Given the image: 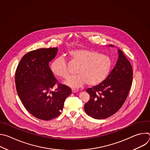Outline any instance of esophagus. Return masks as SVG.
<instances>
[{
  "label": "esophagus",
  "mask_w": 150,
  "mask_h": 150,
  "mask_svg": "<svg viewBox=\"0 0 150 150\" xmlns=\"http://www.w3.org/2000/svg\"><path fill=\"white\" fill-rule=\"evenodd\" d=\"M78 90H78V88H72V92L74 93H76V92L78 91Z\"/></svg>",
  "instance_id": "1"
}]
</instances>
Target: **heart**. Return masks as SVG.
<instances>
[{
    "mask_svg": "<svg viewBox=\"0 0 150 150\" xmlns=\"http://www.w3.org/2000/svg\"><path fill=\"white\" fill-rule=\"evenodd\" d=\"M68 56L72 62L79 65L76 69L78 75L65 82L72 88L79 87L85 83L90 87L96 86L106 79L112 68L110 58L95 50L78 49L69 52ZM50 69L59 78L65 79L69 76L67 63L63 57L56 58L51 64Z\"/></svg>",
    "mask_w": 150,
    "mask_h": 150,
    "instance_id": "obj_1",
    "label": "heart"
}]
</instances>
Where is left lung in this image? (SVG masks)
<instances>
[{
  "instance_id": "1",
  "label": "left lung",
  "mask_w": 150,
  "mask_h": 150,
  "mask_svg": "<svg viewBox=\"0 0 150 150\" xmlns=\"http://www.w3.org/2000/svg\"><path fill=\"white\" fill-rule=\"evenodd\" d=\"M117 52L118 60L108 76L86 90L90 100L85 104L84 110L93 118L103 119L114 115L123 105L130 90L133 77L131 63L120 50Z\"/></svg>"
}]
</instances>
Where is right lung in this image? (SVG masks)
I'll return each mask as SVG.
<instances>
[{"label":"right lung","instance_id":"obj_1","mask_svg":"<svg viewBox=\"0 0 150 150\" xmlns=\"http://www.w3.org/2000/svg\"><path fill=\"white\" fill-rule=\"evenodd\" d=\"M58 52L57 47L30 52L20 60L15 73L18 95L25 109L34 117L49 120L58 116L71 89L59 83L49 66Z\"/></svg>","mask_w":150,"mask_h":150}]
</instances>
